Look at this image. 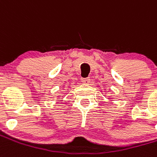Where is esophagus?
I'll list each match as a JSON object with an SVG mask.
<instances>
[{"instance_id":"1","label":"esophagus","mask_w":157,"mask_h":157,"mask_svg":"<svg viewBox=\"0 0 157 157\" xmlns=\"http://www.w3.org/2000/svg\"><path fill=\"white\" fill-rule=\"evenodd\" d=\"M82 82H83V83H86V84H87V83H89L90 78L89 77H86V78H82Z\"/></svg>"}]
</instances>
